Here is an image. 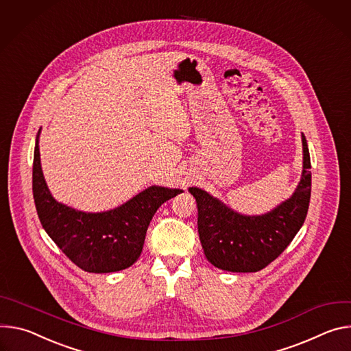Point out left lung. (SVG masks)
<instances>
[{"label":"left lung","mask_w":351,"mask_h":351,"mask_svg":"<svg viewBox=\"0 0 351 351\" xmlns=\"http://www.w3.org/2000/svg\"><path fill=\"white\" fill-rule=\"evenodd\" d=\"M304 170L293 197L262 216H243L208 192L192 186L198 234L208 261L228 271H258L274 262L301 228L311 199V159L302 135Z\"/></svg>","instance_id":"1"}]
</instances>
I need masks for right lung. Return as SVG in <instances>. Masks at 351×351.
I'll return each instance as SVG.
<instances>
[{
    "mask_svg": "<svg viewBox=\"0 0 351 351\" xmlns=\"http://www.w3.org/2000/svg\"><path fill=\"white\" fill-rule=\"evenodd\" d=\"M181 189L150 186L123 206L85 213L58 204L46 185L38 139L33 158V199L43 228L58 248L90 274H110L130 267L139 258L149 223L166 201Z\"/></svg>",
    "mask_w": 351,
    "mask_h": 351,
    "instance_id": "obj_1",
    "label": "right lung"
}]
</instances>
